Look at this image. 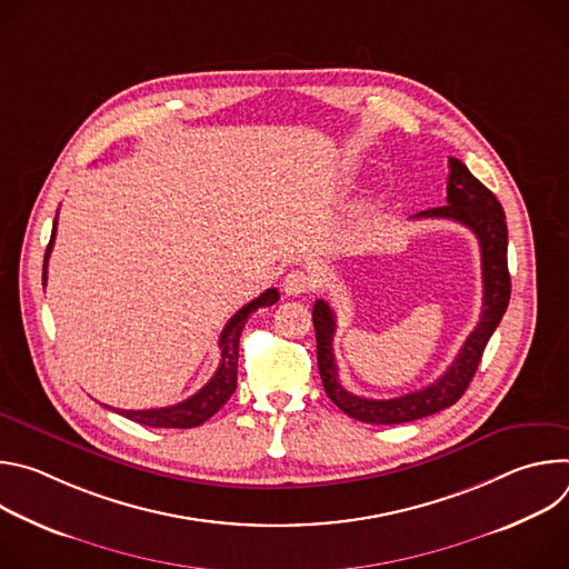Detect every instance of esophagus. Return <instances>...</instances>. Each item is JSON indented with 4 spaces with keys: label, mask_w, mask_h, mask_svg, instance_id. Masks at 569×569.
<instances>
[{
    "label": "esophagus",
    "mask_w": 569,
    "mask_h": 569,
    "mask_svg": "<svg viewBox=\"0 0 569 569\" xmlns=\"http://www.w3.org/2000/svg\"><path fill=\"white\" fill-rule=\"evenodd\" d=\"M315 288V279L303 272V270H290L286 277H283V290L286 295H292V297H299V295H306Z\"/></svg>",
    "instance_id": "esophagus-1"
}]
</instances>
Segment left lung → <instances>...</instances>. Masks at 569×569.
Instances as JSON below:
<instances>
[{
	"mask_svg": "<svg viewBox=\"0 0 569 569\" xmlns=\"http://www.w3.org/2000/svg\"><path fill=\"white\" fill-rule=\"evenodd\" d=\"M448 198L446 207H435L417 213L415 218H448L466 224L479 240L481 252V281H483V301L481 315L475 331L466 338L459 356L448 367V371L426 389L405 393L389 400L365 398L347 391L340 385V373L333 356V336H336V315L331 306L317 299L312 306V323L317 338V367L329 398L338 408L356 421L373 426H396L410 423L430 415H437L450 405H455L468 389L481 353L489 345L493 331L502 315L507 312L511 299V277L507 266V218L498 198L486 189L459 159L450 157L448 161Z\"/></svg>",
	"mask_w": 569,
	"mask_h": 569,
	"instance_id": "8db88e82",
	"label": "left lung"
}]
</instances>
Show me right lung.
I'll use <instances>...</instances> for the list:
<instances>
[{
	"label": "right lung",
	"instance_id": "1",
	"mask_svg": "<svg viewBox=\"0 0 569 569\" xmlns=\"http://www.w3.org/2000/svg\"><path fill=\"white\" fill-rule=\"evenodd\" d=\"M56 224L58 218L53 220V231H51V240L47 246V254H44V270H42V281L47 283V261L53 248V238H56ZM279 301V292L277 288H268L263 295H259L254 301L242 306L227 323L220 333V365L218 371L213 373V378L191 398L171 405V408H159V410H114L117 415L148 426V428H198L204 421H209L222 405L229 400V396L236 389V371H238V342H240V333L246 329L248 317L259 310L261 306H272ZM108 408V405H106Z\"/></svg>",
	"mask_w": 569,
	"mask_h": 569
}]
</instances>
